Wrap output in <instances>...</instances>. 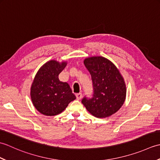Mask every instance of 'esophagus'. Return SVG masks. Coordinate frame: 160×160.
<instances>
[{
  "instance_id": "34e87169",
  "label": "esophagus",
  "mask_w": 160,
  "mask_h": 160,
  "mask_svg": "<svg viewBox=\"0 0 160 160\" xmlns=\"http://www.w3.org/2000/svg\"><path fill=\"white\" fill-rule=\"evenodd\" d=\"M76 98H77L78 100H80L81 98H82V93H76Z\"/></svg>"
}]
</instances>
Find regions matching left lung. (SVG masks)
Returning <instances> with one entry per match:
<instances>
[{"instance_id":"obj_1","label":"left lung","mask_w":160,"mask_h":160,"mask_svg":"<svg viewBox=\"0 0 160 160\" xmlns=\"http://www.w3.org/2000/svg\"><path fill=\"white\" fill-rule=\"evenodd\" d=\"M91 76L92 97L84 96L82 103L96 118H107L117 112L126 98L123 78L110 60L104 57H91L84 61Z\"/></svg>"}]
</instances>
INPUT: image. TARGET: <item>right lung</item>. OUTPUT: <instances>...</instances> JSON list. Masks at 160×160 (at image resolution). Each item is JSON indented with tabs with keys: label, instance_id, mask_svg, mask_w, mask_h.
<instances>
[{
	"label": "right lung",
	"instance_id": "add662e5",
	"mask_svg": "<svg viewBox=\"0 0 160 160\" xmlns=\"http://www.w3.org/2000/svg\"><path fill=\"white\" fill-rule=\"evenodd\" d=\"M66 65V62L51 60L36 75L31 88V98L36 109L43 115L59 114L76 99L69 84L60 82L58 78Z\"/></svg>",
	"mask_w": 160,
	"mask_h": 160
}]
</instances>
